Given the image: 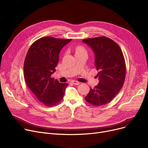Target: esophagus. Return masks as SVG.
Here are the masks:
<instances>
[{"label": "esophagus", "instance_id": "34e87169", "mask_svg": "<svg viewBox=\"0 0 148 148\" xmlns=\"http://www.w3.org/2000/svg\"><path fill=\"white\" fill-rule=\"evenodd\" d=\"M72 83L73 84H75V85H79V84H80L79 82H78V81H72Z\"/></svg>", "mask_w": 148, "mask_h": 148}]
</instances>
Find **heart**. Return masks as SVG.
I'll return each mask as SVG.
<instances>
[{
	"instance_id": "obj_1",
	"label": "heart",
	"mask_w": 148,
	"mask_h": 148,
	"mask_svg": "<svg viewBox=\"0 0 148 148\" xmlns=\"http://www.w3.org/2000/svg\"><path fill=\"white\" fill-rule=\"evenodd\" d=\"M86 52L85 49L82 46H77L76 47V53H80V52Z\"/></svg>"
}]
</instances>
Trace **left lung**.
I'll list each match as a JSON object with an SVG mask.
<instances>
[{"mask_svg": "<svg viewBox=\"0 0 148 148\" xmlns=\"http://www.w3.org/2000/svg\"><path fill=\"white\" fill-rule=\"evenodd\" d=\"M95 53V66L99 80L93 88H90L86 101L94 106L110 102L122 88L126 73L122 51L113 40L106 37L82 40Z\"/></svg>", "mask_w": 148, "mask_h": 148, "instance_id": "obj_1", "label": "left lung"}]
</instances>
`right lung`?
Returning a JSON list of instances; mask_svg holds the SVG:
<instances>
[{"mask_svg":"<svg viewBox=\"0 0 148 148\" xmlns=\"http://www.w3.org/2000/svg\"><path fill=\"white\" fill-rule=\"evenodd\" d=\"M71 40L41 38L31 46L26 54L23 68L25 81L37 99L47 107L60 102L68 86L67 83H60L51 75L56 70L61 50Z\"/></svg>","mask_w":148,"mask_h":148,"instance_id":"obj_1","label":"right lung"}]
</instances>
